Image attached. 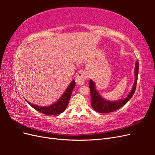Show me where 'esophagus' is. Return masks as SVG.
Here are the masks:
<instances>
[{"mask_svg": "<svg viewBox=\"0 0 155 155\" xmlns=\"http://www.w3.org/2000/svg\"><path fill=\"white\" fill-rule=\"evenodd\" d=\"M86 78H87V74L85 72H82L80 73H78L76 75V78H75V81H76V83L78 84V85H82L85 83Z\"/></svg>", "mask_w": 155, "mask_h": 155, "instance_id": "34e87169", "label": "esophagus"}]
</instances>
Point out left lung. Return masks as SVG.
Segmentation results:
<instances>
[{"label": "left lung", "mask_w": 155, "mask_h": 155, "mask_svg": "<svg viewBox=\"0 0 155 155\" xmlns=\"http://www.w3.org/2000/svg\"><path fill=\"white\" fill-rule=\"evenodd\" d=\"M138 61H137L136 62V67H135V81L134 85L133 87V89L129 94L127 96L124 100H121L118 101H106L100 96L99 94L97 93L95 88V84L92 80H90L88 83L89 87H90V92H91V105L92 108L96 112H100V113H109V112H114L119 109L120 108L123 107L127 102H128L129 100L133 97V94L135 92L136 88H137V84L138 81Z\"/></svg>", "instance_id": "left-lung-1"}]
</instances>
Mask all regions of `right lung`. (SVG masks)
<instances>
[{
  "label": "right lung",
  "mask_w": 155,
  "mask_h": 155,
  "mask_svg": "<svg viewBox=\"0 0 155 155\" xmlns=\"http://www.w3.org/2000/svg\"><path fill=\"white\" fill-rule=\"evenodd\" d=\"M75 85H76V83L74 82V80H73L70 83L66 91L64 92L60 99L53 105L48 107H39L30 104V103L27 101L26 100V101L28 103L31 107H32L37 111L41 112V113L47 115H58L63 112L67 107Z\"/></svg>",
  "instance_id": "obj_1"
}]
</instances>
